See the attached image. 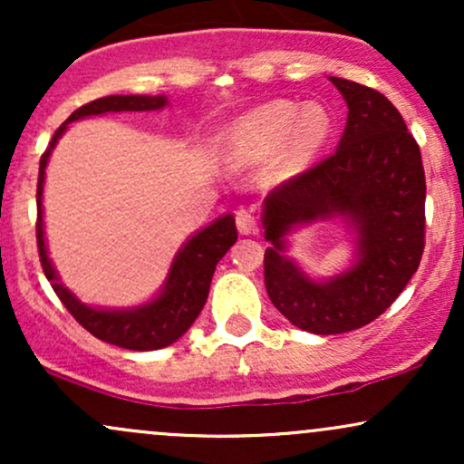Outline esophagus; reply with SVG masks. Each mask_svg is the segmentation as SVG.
<instances>
[{
  "label": "esophagus",
  "mask_w": 464,
  "mask_h": 464,
  "mask_svg": "<svg viewBox=\"0 0 464 464\" xmlns=\"http://www.w3.org/2000/svg\"><path fill=\"white\" fill-rule=\"evenodd\" d=\"M236 225H237V231L242 233V236H250V233L257 231V220H255L253 211L250 209H237L236 214Z\"/></svg>",
  "instance_id": "obj_1"
}]
</instances>
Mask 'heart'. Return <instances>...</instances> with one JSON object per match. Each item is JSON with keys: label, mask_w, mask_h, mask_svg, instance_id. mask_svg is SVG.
Wrapping results in <instances>:
<instances>
[{"label": "heart", "mask_w": 464, "mask_h": 464, "mask_svg": "<svg viewBox=\"0 0 464 464\" xmlns=\"http://www.w3.org/2000/svg\"><path fill=\"white\" fill-rule=\"evenodd\" d=\"M329 135L332 117L321 104L276 100L231 124L222 146L231 163H257L281 152V168L296 172L321 150Z\"/></svg>", "instance_id": "b5f03b06"}]
</instances>
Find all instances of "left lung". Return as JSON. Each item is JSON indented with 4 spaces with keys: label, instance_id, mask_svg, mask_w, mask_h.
<instances>
[{
    "label": "left lung",
    "instance_id": "obj_1",
    "mask_svg": "<svg viewBox=\"0 0 464 464\" xmlns=\"http://www.w3.org/2000/svg\"><path fill=\"white\" fill-rule=\"evenodd\" d=\"M349 106L338 150L284 180L264 200V281L292 324L318 335L375 321L417 273L425 248V172L419 143L386 95L329 78ZM343 215L359 231V264L318 285L283 257V237L318 217Z\"/></svg>",
    "mask_w": 464,
    "mask_h": 464
}]
</instances>
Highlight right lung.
Returning a JSON list of instances; mask_svg holds the SVG:
<instances>
[{
    "label": "right lung",
    "mask_w": 464,
    "mask_h": 464,
    "mask_svg": "<svg viewBox=\"0 0 464 464\" xmlns=\"http://www.w3.org/2000/svg\"><path fill=\"white\" fill-rule=\"evenodd\" d=\"M168 98L165 95H106V98L93 100V102L80 106L67 117L52 137L47 150L41 154L39 163V183H36V246H39V259L44 273L54 287L56 296L61 299L67 312L87 329L95 338L115 344L121 349L132 351H152L163 349L177 340L191 327L205 307L207 295H209L211 276H214L216 264L225 257L228 248L236 244L237 228L233 216L218 218L214 225L202 228L194 237L179 250L177 259L169 268L168 284L163 292L148 305L135 307V310H93L80 303L67 287L61 285L56 270L47 259V248L44 239V209H41V196H44L45 165L50 159L52 148L56 146L58 137L67 129L69 121L80 117L117 113V111H157L163 109Z\"/></svg>",
    "instance_id": "obj_1"
}]
</instances>
